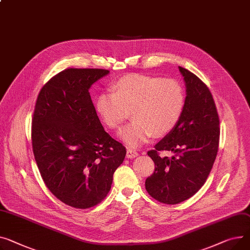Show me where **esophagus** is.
Instances as JSON below:
<instances>
[{
	"label": "esophagus",
	"instance_id": "esophagus-1",
	"mask_svg": "<svg viewBox=\"0 0 250 250\" xmlns=\"http://www.w3.org/2000/svg\"><path fill=\"white\" fill-rule=\"evenodd\" d=\"M138 155H139L138 152L135 151V149H132V148H128L127 152H126V158H129V159H134Z\"/></svg>",
	"mask_w": 250,
	"mask_h": 250
}]
</instances>
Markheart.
<instances>
[{
	"mask_svg": "<svg viewBox=\"0 0 250 250\" xmlns=\"http://www.w3.org/2000/svg\"><path fill=\"white\" fill-rule=\"evenodd\" d=\"M185 104V90L179 81L139 73L121 77L111 92L95 98V108L110 129H120L132 110L134 121L121 132L130 147L146 144L154 135H169L179 124Z\"/></svg>",
	"mask_w": 250,
	"mask_h": 250,
	"instance_id": "heart-1",
	"label": "heart"
}]
</instances>
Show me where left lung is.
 <instances>
[{
  "label": "left lung",
  "instance_id": "1",
  "mask_svg": "<svg viewBox=\"0 0 250 250\" xmlns=\"http://www.w3.org/2000/svg\"><path fill=\"white\" fill-rule=\"evenodd\" d=\"M186 82V104L177 126L147 156L155 163L146 190L157 201L178 204L196 194L206 182L219 146V116L211 91L191 71L179 67ZM170 150L171 158L159 152Z\"/></svg>",
  "mask_w": 250,
  "mask_h": 250
}]
</instances>
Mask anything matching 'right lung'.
I'll use <instances>...</instances> for the list:
<instances>
[{
	"label": "right lung",
	"mask_w": 250,
	"mask_h": 250,
	"mask_svg": "<svg viewBox=\"0 0 250 250\" xmlns=\"http://www.w3.org/2000/svg\"><path fill=\"white\" fill-rule=\"evenodd\" d=\"M108 72L64 69L43 85L33 113L32 147L41 177L57 199L76 209L104 200L126 154L104 130L89 94Z\"/></svg>",
	"instance_id": "add662e5"
}]
</instances>
